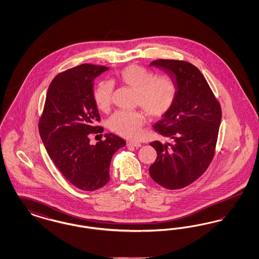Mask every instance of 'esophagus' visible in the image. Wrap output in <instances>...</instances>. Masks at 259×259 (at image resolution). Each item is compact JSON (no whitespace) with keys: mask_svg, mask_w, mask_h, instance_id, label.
<instances>
[{"mask_svg":"<svg viewBox=\"0 0 259 259\" xmlns=\"http://www.w3.org/2000/svg\"><path fill=\"white\" fill-rule=\"evenodd\" d=\"M127 146L128 147H134V148H140V147H142V144L139 143V142H135V141H128Z\"/></svg>","mask_w":259,"mask_h":259,"instance_id":"1","label":"esophagus"}]
</instances>
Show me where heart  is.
I'll list each match as a JSON object with an SVG mask.
<instances>
[{"label":"heart","instance_id":"b5f03b06","mask_svg":"<svg viewBox=\"0 0 259 259\" xmlns=\"http://www.w3.org/2000/svg\"><path fill=\"white\" fill-rule=\"evenodd\" d=\"M119 80L138 93V106L148 116L157 118L172 108L177 96V84L171 77L159 76L139 65H130L118 74ZM114 84L111 80H102L94 91V101L99 110L107 111L112 102ZM146 121L142 111H116L109 119L112 132L129 139L138 138Z\"/></svg>","mask_w":259,"mask_h":259}]
</instances>
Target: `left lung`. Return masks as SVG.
<instances>
[{
    "instance_id": "8db88e82",
    "label": "left lung",
    "mask_w": 259,
    "mask_h": 259,
    "mask_svg": "<svg viewBox=\"0 0 259 259\" xmlns=\"http://www.w3.org/2000/svg\"><path fill=\"white\" fill-rule=\"evenodd\" d=\"M149 66L160 69L177 84L172 108L153 125L172 143H150L157 157L149 174L161 186L180 189L196 181L212 160L222 108L204 75L192 64L159 59Z\"/></svg>"
}]
</instances>
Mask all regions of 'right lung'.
Returning a JSON list of instances; mask_svg holds the SVG:
<instances>
[{"label":"right lung","mask_w":259,"mask_h":259,"mask_svg":"<svg viewBox=\"0 0 259 259\" xmlns=\"http://www.w3.org/2000/svg\"><path fill=\"white\" fill-rule=\"evenodd\" d=\"M105 66L81 64L51 81L38 122L41 141L51 160L75 187L93 191L110 181L112 155L126 145L114 134L91 145L90 133L103 132L94 101L93 81L108 71Z\"/></svg>","instance_id":"1"}]
</instances>
